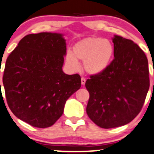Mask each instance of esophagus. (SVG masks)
Returning <instances> with one entry per match:
<instances>
[{
  "label": "esophagus",
  "instance_id": "34e87169",
  "mask_svg": "<svg viewBox=\"0 0 154 154\" xmlns=\"http://www.w3.org/2000/svg\"><path fill=\"white\" fill-rule=\"evenodd\" d=\"M81 81H82V85H85V83H86V79H85V78H82Z\"/></svg>",
  "mask_w": 154,
  "mask_h": 154
}]
</instances>
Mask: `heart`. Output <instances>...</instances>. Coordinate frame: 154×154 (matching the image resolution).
I'll return each instance as SVG.
<instances>
[{
    "label": "heart",
    "instance_id": "b5f03b06",
    "mask_svg": "<svg viewBox=\"0 0 154 154\" xmlns=\"http://www.w3.org/2000/svg\"><path fill=\"white\" fill-rule=\"evenodd\" d=\"M114 46L108 39L90 37L78 42L72 53H67L66 62L73 70L79 69L78 61H83V68L90 75L104 72L111 63L114 55Z\"/></svg>",
    "mask_w": 154,
    "mask_h": 154
}]
</instances>
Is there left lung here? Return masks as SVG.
<instances>
[{
    "label": "left lung",
    "mask_w": 154,
    "mask_h": 154,
    "mask_svg": "<svg viewBox=\"0 0 154 154\" xmlns=\"http://www.w3.org/2000/svg\"><path fill=\"white\" fill-rule=\"evenodd\" d=\"M114 59L100 74L90 75L89 118L101 128L131 122L139 113L150 87L148 58L133 41L115 35Z\"/></svg>",
    "instance_id": "8db88e82"
}]
</instances>
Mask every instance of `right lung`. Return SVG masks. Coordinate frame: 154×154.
Listing matches in <instances>:
<instances>
[{"label":"right lung","mask_w":154,"mask_h":154,"mask_svg":"<svg viewBox=\"0 0 154 154\" xmlns=\"http://www.w3.org/2000/svg\"><path fill=\"white\" fill-rule=\"evenodd\" d=\"M66 50L62 34L41 32L23 37L8 56L3 84L8 106L20 120L39 128L52 126L81 88L79 74L62 70Z\"/></svg>","instance_id":"obj_1"}]
</instances>
